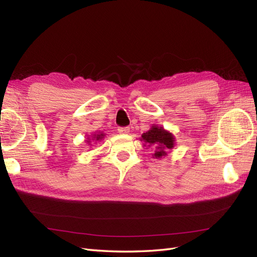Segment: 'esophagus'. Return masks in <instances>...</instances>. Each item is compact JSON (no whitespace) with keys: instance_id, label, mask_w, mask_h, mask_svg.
<instances>
[{"instance_id":"1","label":"esophagus","mask_w":257,"mask_h":257,"mask_svg":"<svg viewBox=\"0 0 257 257\" xmlns=\"http://www.w3.org/2000/svg\"><path fill=\"white\" fill-rule=\"evenodd\" d=\"M118 132L120 134H128V132H130V127H127V126H124V127H119L118 128Z\"/></svg>"}]
</instances>
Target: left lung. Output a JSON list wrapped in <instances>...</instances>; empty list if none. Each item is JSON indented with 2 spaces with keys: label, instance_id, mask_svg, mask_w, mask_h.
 <instances>
[{
  "label": "left lung",
  "instance_id": "1",
  "mask_svg": "<svg viewBox=\"0 0 257 257\" xmlns=\"http://www.w3.org/2000/svg\"><path fill=\"white\" fill-rule=\"evenodd\" d=\"M141 141L148 146H154L155 152L153 157L155 159H160L165 157L168 149H173L175 146V137L168 131L164 130L162 126L152 125V127L142 135ZM145 145V146H146Z\"/></svg>",
  "mask_w": 257,
  "mask_h": 257
}]
</instances>
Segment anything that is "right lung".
Instances as JSON below:
<instances>
[{"mask_svg":"<svg viewBox=\"0 0 257 257\" xmlns=\"http://www.w3.org/2000/svg\"><path fill=\"white\" fill-rule=\"evenodd\" d=\"M104 136H105V135H104L103 133H99V134H94L92 137L94 138L95 142H97V141H102V139L104 138ZM89 143H90V142H89Z\"/></svg>","mask_w":257,"mask_h":257,"instance_id":"right-lung-1","label":"right lung"}]
</instances>
